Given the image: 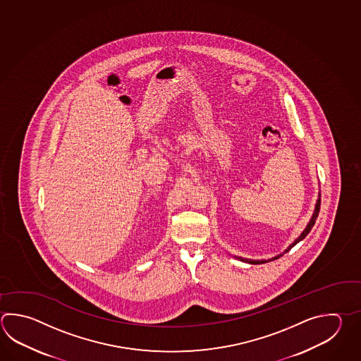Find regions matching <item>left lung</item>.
Instances as JSON below:
<instances>
[{"mask_svg":"<svg viewBox=\"0 0 361 361\" xmlns=\"http://www.w3.org/2000/svg\"><path fill=\"white\" fill-rule=\"evenodd\" d=\"M319 211H320V194H319V199H317V206H315V211H314V214H312V217H311V220H310L309 224H307V226L306 228L302 231L301 235L298 236L297 239H295L293 243L290 244L289 247H288L287 250H284L283 253H280L278 256H275V257L270 258V259H248V258L243 257H236L239 258L240 261H243V262H248V264H252V265H258V264H265V262H269V261H274V259H278V258L281 257L284 253H287L288 250H292L293 247H295V244L300 243L302 239H305L306 235L309 234L310 231H311V228L312 226L315 225V221L317 219V214H319Z\"/></svg>","mask_w":361,"mask_h":361,"instance_id":"left-lung-1","label":"left lung"}]
</instances>
